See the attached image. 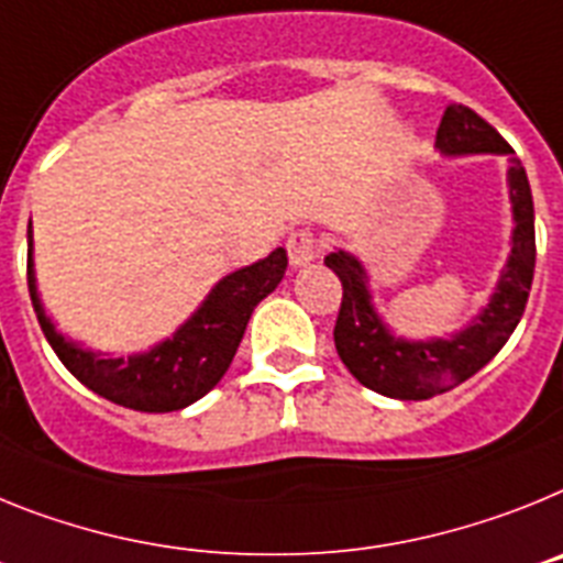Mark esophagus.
<instances>
[{
  "mask_svg": "<svg viewBox=\"0 0 563 563\" xmlns=\"http://www.w3.org/2000/svg\"><path fill=\"white\" fill-rule=\"evenodd\" d=\"M286 252L288 263L295 268L309 266L311 261H317V254H320V241H317V234L311 232V229H297V232H291V238H288Z\"/></svg>",
  "mask_w": 563,
  "mask_h": 563,
  "instance_id": "obj_1",
  "label": "esophagus"
}]
</instances>
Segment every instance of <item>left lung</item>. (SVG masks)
I'll use <instances>...</instances> for the list:
<instances>
[{
    "mask_svg": "<svg viewBox=\"0 0 563 563\" xmlns=\"http://www.w3.org/2000/svg\"><path fill=\"white\" fill-rule=\"evenodd\" d=\"M437 150L442 155L493 153L507 155L510 161L507 184L516 221L510 257L490 302L473 317L467 329L453 334L451 340L394 336L383 317L376 314L363 263L342 249L325 257V266L342 283V302L334 325L336 354L365 388L405 402L437 397L485 368L510 340L525 314L536 272V212L530 180L512 146L471 107L451 104L437 130Z\"/></svg>",
    "mask_w": 563,
    "mask_h": 563,
    "instance_id": "8db88e82",
    "label": "left lung"
}]
</instances>
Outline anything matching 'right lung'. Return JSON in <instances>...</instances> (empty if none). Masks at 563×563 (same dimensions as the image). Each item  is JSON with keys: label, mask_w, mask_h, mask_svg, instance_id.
<instances>
[{"label": "right lung", "mask_w": 563, "mask_h": 563, "mask_svg": "<svg viewBox=\"0 0 563 563\" xmlns=\"http://www.w3.org/2000/svg\"><path fill=\"white\" fill-rule=\"evenodd\" d=\"M286 249H275L263 261L238 268L209 291L200 309L169 340L158 342L144 354L112 360L65 340L45 314L33 275V232L27 227V288L51 349L92 394L144 413L187 408L221 383L241 345L254 306L275 291L286 275Z\"/></svg>", "instance_id": "obj_1"}]
</instances>
